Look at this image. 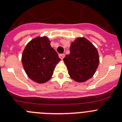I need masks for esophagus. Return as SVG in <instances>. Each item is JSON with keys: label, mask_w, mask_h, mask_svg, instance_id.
<instances>
[{"label": "esophagus", "mask_w": 122, "mask_h": 122, "mask_svg": "<svg viewBox=\"0 0 122 122\" xmlns=\"http://www.w3.org/2000/svg\"><path fill=\"white\" fill-rule=\"evenodd\" d=\"M59 57H60V59L62 60L65 57V54H59Z\"/></svg>", "instance_id": "esophagus-1"}]
</instances>
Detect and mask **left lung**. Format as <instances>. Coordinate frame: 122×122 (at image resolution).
<instances>
[{"label": "left lung", "mask_w": 122, "mask_h": 122, "mask_svg": "<svg viewBox=\"0 0 122 122\" xmlns=\"http://www.w3.org/2000/svg\"><path fill=\"white\" fill-rule=\"evenodd\" d=\"M70 50V53L63 60L70 77L78 82L91 78L99 65L97 49L85 38H77L71 43Z\"/></svg>", "instance_id": "8db88e82"}]
</instances>
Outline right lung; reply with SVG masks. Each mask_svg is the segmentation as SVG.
Wrapping results in <instances>:
<instances>
[{
  "instance_id": "obj_1",
  "label": "right lung",
  "mask_w": 122,
  "mask_h": 122,
  "mask_svg": "<svg viewBox=\"0 0 122 122\" xmlns=\"http://www.w3.org/2000/svg\"><path fill=\"white\" fill-rule=\"evenodd\" d=\"M60 60L46 36L36 37L25 46L22 63L29 77L38 83H45L53 74L56 65Z\"/></svg>"
}]
</instances>
